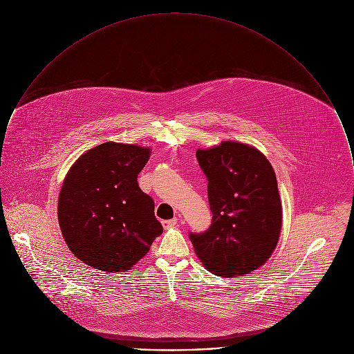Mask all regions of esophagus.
Segmentation results:
<instances>
[{"label":"esophagus","instance_id":"1","mask_svg":"<svg viewBox=\"0 0 354 354\" xmlns=\"http://www.w3.org/2000/svg\"><path fill=\"white\" fill-rule=\"evenodd\" d=\"M176 225H177V219H176V218H173V219H167V221H162V226H163L165 229L173 227V226H176Z\"/></svg>","mask_w":354,"mask_h":354}]
</instances>
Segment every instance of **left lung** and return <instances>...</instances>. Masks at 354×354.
<instances>
[{
	"mask_svg": "<svg viewBox=\"0 0 354 354\" xmlns=\"http://www.w3.org/2000/svg\"><path fill=\"white\" fill-rule=\"evenodd\" d=\"M208 181L212 223L189 239L204 267L218 277H241L274 252L282 226L277 177L252 146L222 142L196 151Z\"/></svg>",
	"mask_w": 354,
	"mask_h": 354,
	"instance_id": "obj_1",
	"label": "left lung"
}]
</instances>
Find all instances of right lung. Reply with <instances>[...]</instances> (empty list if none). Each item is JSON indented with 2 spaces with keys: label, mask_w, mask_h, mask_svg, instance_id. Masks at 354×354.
Listing matches in <instances>:
<instances>
[{
  "label": "right lung",
  "mask_w": 354,
  "mask_h": 354,
  "mask_svg": "<svg viewBox=\"0 0 354 354\" xmlns=\"http://www.w3.org/2000/svg\"><path fill=\"white\" fill-rule=\"evenodd\" d=\"M151 150L107 142L69 169L58 198V223L71 252L93 268L122 272L162 233L153 201L138 184Z\"/></svg>",
  "instance_id": "right-lung-1"
}]
</instances>
